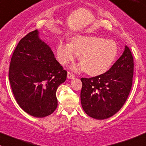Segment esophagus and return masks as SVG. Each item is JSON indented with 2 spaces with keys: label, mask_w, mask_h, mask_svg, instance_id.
Masks as SVG:
<instances>
[{
  "label": "esophagus",
  "mask_w": 146,
  "mask_h": 146,
  "mask_svg": "<svg viewBox=\"0 0 146 146\" xmlns=\"http://www.w3.org/2000/svg\"><path fill=\"white\" fill-rule=\"evenodd\" d=\"M68 78L69 79H73V78H76V76L73 73H72L71 72H68Z\"/></svg>",
  "instance_id": "obj_1"
}]
</instances>
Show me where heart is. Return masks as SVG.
Here are the masks:
<instances>
[{"mask_svg":"<svg viewBox=\"0 0 146 146\" xmlns=\"http://www.w3.org/2000/svg\"><path fill=\"white\" fill-rule=\"evenodd\" d=\"M117 53L115 42L92 35L76 36L70 44L60 41L57 47V57L60 64L68 65L78 55L82 65L76 68H84L85 72L91 76H98L107 71Z\"/></svg>","mask_w":146,"mask_h":146,"instance_id":"obj_1","label":"heart"}]
</instances>
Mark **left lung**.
I'll list each match as a JSON object with an SVG mask.
<instances>
[{"label":"left lung","mask_w":146,"mask_h":146,"mask_svg":"<svg viewBox=\"0 0 146 146\" xmlns=\"http://www.w3.org/2000/svg\"><path fill=\"white\" fill-rule=\"evenodd\" d=\"M134 60L130 48L106 73L92 78H81V102L90 117L106 119L116 113L125 103L132 85Z\"/></svg>","instance_id":"left-lung-1"}]
</instances>
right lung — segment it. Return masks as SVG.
<instances>
[{
	"mask_svg": "<svg viewBox=\"0 0 146 146\" xmlns=\"http://www.w3.org/2000/svg\"><path fill=\"white\" fill-rule=\"evenodd\" d=\"M66 78L67 71L39 38L37 30L19 40L11 57L9 78L23 111L36 118L52 114L57 107V88Z\"/></svg>",
	"mask_w": 146,
	"mask_h": 146,
	"instance_id": "right-lung-1",
	"label": "right lung"
}]
</instances>
